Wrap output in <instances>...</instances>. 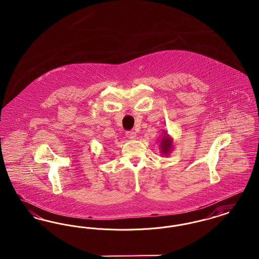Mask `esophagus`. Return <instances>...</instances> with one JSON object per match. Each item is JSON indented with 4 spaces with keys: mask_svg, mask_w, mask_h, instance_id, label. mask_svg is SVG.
<instances>
[{
    "mask_svg": "<svg viewBox=\"0 0 259 259\" xmlns=\"http://www.w3.org/2000/svg\"><path fill=\"white\" fill-rule=\"evenodd\" d=\"M126 136H127V138L134 140L137 138V133L134 131H128V132H126Z\"/></svg>",
    "mask_w": 259,
    "mask_h": 259,
    "instance_id": "34e87169",
    "label": "esophagus"
}]
</instances>
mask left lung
Returning <instances> with one entry per match:
<instances>
[{
	"instance_id": "obj_1",
	"label": "left lung",
	"mask_w": 259,
	"mask_h": 259,
	"mask_svg": "<svg viewBox=\"0 0 259 259\" xmlns=\"http://www.w3.org/2000/svg\"><path fill=\"white\" fill-rule=\"evenodd\" d=\"M172 139L169 137L168 134H166V132H165L164 136L161 138V153L164 154V155H168L170 153V151L172 150Z\"/></svg>"
}]
</instances>
